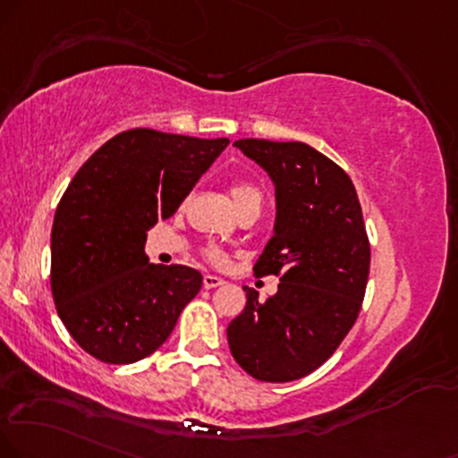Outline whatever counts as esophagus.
I'll return each mask as SVG.
<instances>
[{
	"label": "esophagus",
	"mask_w": 458,
	"mask_h": 458,
	"mask_svg": "<svg viewBox=\"0 0 458 458\" xmlns=\"http://www.w3.org/2000/svg\"><path fill=\"white\" fill-rule=\"evenodd\" d=\"M223 278H218V276H212V274H208V276H203V286H206V289H216V286H220L223 284Z\"/></svg>",
	"instance_id": "obj_1"
}]
</instances>
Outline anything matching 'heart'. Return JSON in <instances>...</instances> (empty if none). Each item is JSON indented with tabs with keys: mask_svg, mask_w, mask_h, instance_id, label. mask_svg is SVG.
Masks as SVG:
<instances>
[{
	"mask_svg": "<svg viewBox=\"0 0 458 458\" xmlns=\"http://www.w3.org/2000/svg\"><path fill=\"white\" fill-rule=\"evenodd\" d=\"M231 199H233L235 208L240 210V208L250 206V203H255V206H261L263 195H261V189H259V186L250 184V182H238V184L231 186ZM206 257H208V261L214 263V265L227 263V255H225L220 248H214V246L208 248Z\"/></svg>",
	"mask_w": 458,
	"mask_h": 458,
	"instance_id": "1",
	"label": "heart"
}]
</instances>
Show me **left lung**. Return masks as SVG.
<instances>
[{
	"mask_svg": "<svg viewBox=\"0 0 458 458\" xmlns=\"http://www.w3.org/2000/svg\"><path fill=\"white\" fill-rule=\"evenodd\" d=\"M276 186L274 235L257 276H280L278 293L246 308L227 327L233 359L261 382L312 374L335 352L360 312L369 276V240L348 174L303 142H233Z\"/></svg>",
	"mask_w": 458,
	"mask_h": 458,
	"instance_id": "obj_1",
	"label": "left lung"
}]
</instances>
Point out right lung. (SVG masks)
Segmentation results:
<instances>
[{
	"mask_svg": "<svg viewBox=\"0 0 458 458\" xmlns=\"http://www.w3.org/2000/svg\"><path fill=\"white\" fill-rule=\"evenodd\" d=\"M227 144L129 129L72 178L50 233V289L65 329L91 357L112 365L148 357L199 293L197 269L148 263L146 231L178 210Z\"/></svg>",
	"mask_w": 458,
	"mask_h": 458,
	"instance_id": "1",
	"label": "right lung"
}]
</instances>
